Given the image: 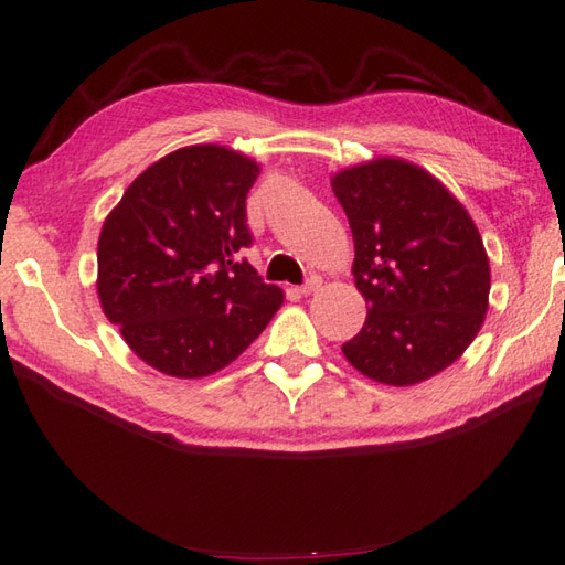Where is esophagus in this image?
I'll list each match as a JSON object with an SVG mask.
<instances>
[{"label": "esophagus", "mask_w": 565, "mask_h": 565, "mask_svg": "<svg viewBox=\"0 0 565 565\" xmlns=\"http://www.w3.org/2000/svg\"><path fill=\"white\" fill-rule=\"evenodd\" d=\"M320 286H322V279L315 277V274H312V277H310L303 286H298V294H300V296H310V294L318 291Z\"/></svg>", "instance_id": "1"}]
</instances>
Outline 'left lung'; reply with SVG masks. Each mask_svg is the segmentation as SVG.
Instances as JSON below:
<instances>
[{
	"label": "left lung",
	"mask_w": 565,
	"mask_h": 565,
	"mask_svg": "<svg viewBox=\"0 0 565 565\" xmlns=\"http://www.w3.org/2000/svg\"><path fill=\"white\" fill-rule=\"evenodd\" d=\"M332 190L353 235V281L369 306L342 344L353 369L406 387L448 369L489 310L483 241L440 180L402 159L339 170Z\"/></svg>",
	"instance_id": "left-lung-1"
}]
</instances>
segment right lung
<instances>
[{"label": "right lung", "mask_w": 565, "mask_h": 565, "mask_svg": "<svg viewBox=\"0 0 565 565\" xmlns=\"http://www.w3.org/2000/svg\"><path fill=\"white\" fill-rule=\"evenodd\" d=\"M259 166L218 143L163 156L129 185L98 238L100 308L137 356L173 377L226 369L284 303L257 277L245 200Z\"/></svg>", "instance_id": "add662e5"}]
</instances>
